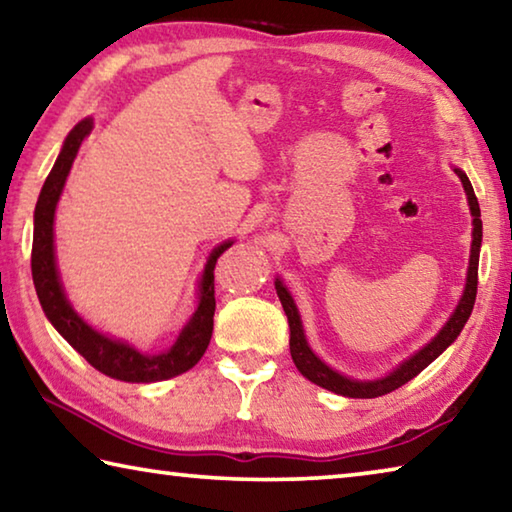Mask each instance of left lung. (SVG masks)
I'll use <instances>...</instances> for the list:
<instances>
[{"label":"left lung","mask_w":512,"mask_h":512,"mask_svg":"<svg viewBox=\"0 0 512 512\" xmlns=\"http://www.w3.org/2000/svg\"><path fill=\"white\" fill-rule=\"evenodd\" d=\"M456 176L461 178V183L465 187L467 194V203H470V212H472V250H470V266H467V280H465V291L458 305L454 309V314L449 316V320L445 323V327L433 336V339L424 345L422 350H418L406 361H402L393 372H388L386 377L375 379V381H359V379H350L341 375L327 366L325 361H320L314 350L309 348V343L305 339V329H302V320L298 314L296 302H293L289 289L284 287L280 277L275 280V289H277V298H280L284 314L289 318V348H291V359L296 363V368L300 370L302 377H307L309 381H314L316 386L327 388L336 395L343 397H361V400H370V397H379L386 393H393L395 388L404 386L406 381H411L415 375L429 366L433 359H438L449 345L456 341V336L461 334V329L465 327L467 318L472 314L474 300H476V284H479V253H481V237H483V223H481V210H479V201H476L474 189L470 178L465 176L461 169H454Z\"/></svg>","instance_id":"left-lung-1"}]
</instances>
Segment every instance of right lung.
I'll return each mask as SVG.
<instances>
[{"mask_svg":"<svg viewBox=\"0 0 512 512\" xmlns=\"http://www.w3.org/2000/svg\"><path fill=\"white\" fill-rule=\"evenodd\" d=\"M92 131V119H83L69 131L67 140L60 149L54 169L42 185V192L33 214V248H31V273L36 284L38 300L51 325L58 329V334L81 354V357L97 368L103 375L119 381H131V384H151V381L171 379L183 375L189 368H194L207 350L212 339L214 327V266L225 250L232 246V241L216 246L207 259L205 271L198 284V307L183 332L167 352L144 354L135 350L126 341L110 339V336L92 329L85 320L76 314L65 296L63 284L56 268L54 255V214L58 198L63 194L67 173L72 169V162L79 153L85 137Z\"/></svg>","mask_w":512,"mask_h":512,"instance_id":"1","label":"right lung"}]
</instances>
